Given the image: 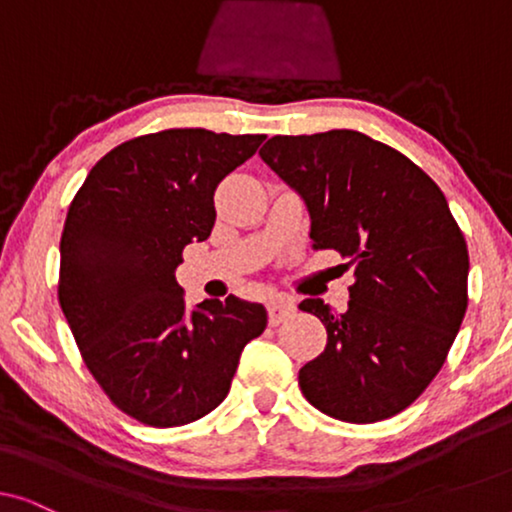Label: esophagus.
I'll use <instances>...</instances> for the list:
<instances>
[{"instance_id": "34e87169", "label": "esophagus", "mask_w": 512, "mask_h": 512, "mask_svg": "<svg viewBox=\"0 0 512 512\" xmlns=\"http://www.w3.org/2000/svg\"><path fill=\"white\" fill-rule=\"evenodd\" d=\"M296 312V298L291 296H275L268 300V317L272 326H279L286 321L291 314Z\"/></svg>"}]
</instances>
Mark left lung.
Wrapping results in <instances>:
<instances>
[{"label":"left lung","mask_w":512,"mask_h":512,"mask_svg":"<svg viewBox=\"0 0 512 512\" xmlns=\"http://www.w3.org/2000/svg\"><path fill=\"white\" fill-rule=\"evenodd\" d=\"M258 156L303 198L312 247L354 265L345 312L319 298L298 305L328 333L300 391L342 422L398 415L443 368L468 305V249L443 191L356 130L277 135Z\"/></svg>","instance_id":"obj_1"}]
</instances>
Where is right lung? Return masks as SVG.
<instances>
[{
  "label": "right lung",
  "mask_w": 512,
  "mask_h": 512,
  "mask_svg": "<svg viewBox=\"0 0 512 512\" xmlns=\"http://www.w3.org/2000/svg\"><path fill=\"white\" fill-rule=\"evenodd\" d=\"M265 135L174 128L111 149L69 205L58 300L83 361L111 403L158 429L184 426L228 396L261 303L228 296L188 312L174 270L212 235L214 191Z\"/></svg>",
  "instance_id": "obj_1"
}]
</instances>
